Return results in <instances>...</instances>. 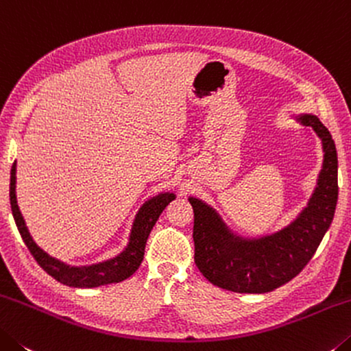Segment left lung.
<instances>
[{
    "label": "left lung",
    "mask_w": 351,
    "mask_h": 351,
    "mask_svg": "<svg viewBox=\"0 0 351 351\" xmlns=\"http://www.w3.org/2000/svg\"><path fill=\"white\" fill-rule=\"evenodd\" d=\"M297 121L317 134L324 163L306 206L278 232L245 238L230 230L221 215L204 200L189 196L194 211V261L204 277L222 289L264 294L302 272L332 222L337 204V152L331 134L311 113Z\"/></svg>",
    "instance_id": "1"
}]
</instances>
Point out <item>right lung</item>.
Masks as SVG:
<instances>
[{"mask_svg": "<svg viewBox=\"0 0 351 351\" xmlns=\"http://www.w3.org/2000/svg\"><path fill=\"white\" fill-rule=\"evenodd\" d=\"M16 162H14L12 169H10V208L16 223V228L21 234L23 241L36 261L40 264L43 271L56 278L59 283L71 286V288H97L110 283H119L125 278H129L132 274L140 267L145 256L146 241L149 238L152 227L158 221L160 215L169 205V202L176 199L174 193L165 191L155 194L154 197L147 199L145 204L136 211L135 219L132 222L129 243L124 247L123 252H119L117 256L110 260L87 264V266H71L57 258L46 254L45 250L40 249L32 239L29 230L26 227V222L23 219V215L16 204Z\"/></svg>", "mask_w": 351, "mask_h": 351, "instance_id": "obj_1", "label": "right lung"}]
</instances>
